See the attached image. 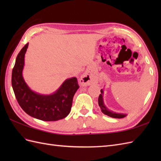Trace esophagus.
Masks as SVG:
<instances>
[{"label": "esophagus", "mask_w": 161, "mask_h": 161, "mask_svg": "<svg viewBox=\"0 0 161 161\" xmlns=\"http://www.w3.org/2000/svg\"><path fill=\"white\" fill-rule=\"evenodd\" d=\"M93 82V79L88 73H84L80 79V83L81 86H89Z\"/></svg>", "instance_id": "esophagus-1"}]
</instances>
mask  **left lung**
<instances>
[{
	"instance_id": "left-lung-1",
	"label": "left lung",
	"mask_w": 161,
	"mask_h": 161,
	"mask_svg": "<svg viewBox=\"0 0 161 161\" xmlns=\"http://www.w3.org/2000/svg\"><path fill=\"white\" fill-rule=\"evenodd\" d=\"M100 91H101V94L100 95V96H99V98H98V104L100 106L102 112L104 114L114 118H123L127 115V114H126L115 112L106 107V105L104 104V98H103L104 90L101 89Z\"/></svg>"
}]
</instances>
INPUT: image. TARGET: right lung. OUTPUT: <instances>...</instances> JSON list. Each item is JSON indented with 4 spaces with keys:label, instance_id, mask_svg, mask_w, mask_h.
<instances>
[{
    "label": "right lung",
    "instance_id": "obj_1",
    "mask_svg": "<svg viewBox=\"0 0 161 161\" xmlns=\"http://www.w3.org/2000/svg\"><path fill=\"white\" fill-rule=\"evenodd\" d=\"M28 43L16 57L12 74V85L17 101L27 114L43 121H57L70 114L75 93L79 88L76 77L65 80L50 95L32 91L24 80L23 70Z\"/></svg>",
    "mask_w": 161,
    "mask_h": 161
}]
</instances>
